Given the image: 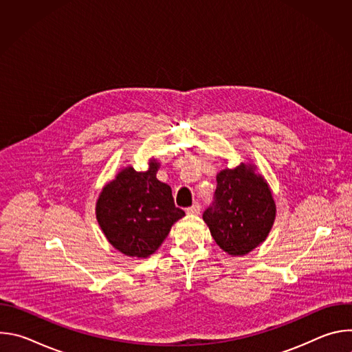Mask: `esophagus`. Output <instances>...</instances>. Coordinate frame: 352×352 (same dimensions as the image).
<instances>
[{"instance_id": "34e87169", "label": "esophagus", "mask_w": 352, "mask_h": 352, "mask_svg": "<svg viewBox=\"0 0 352 352\" xmlns=\"http://www.w3.org/2000/svg\"><path fill=\"white\" fill-rule=\"evenodd\" d=\"M186 213H188V214H192V216H197V214L200 213V205H199V204L192 205L190 208L186 209Z\"/></svg>"}]
</instances>
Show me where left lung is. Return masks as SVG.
Wrapping results in <instances>:
<instances>
[{"label": "left lung", "instance_id": "8db88e82", "mask_svg": "<svg viewBox=\"0 0 352 352\" xmlns=\"http://www.w3.org/2000/svg\"><path fill=\"white\" fill-rule=\"evenodd\" d=\"M214 200L204 213L216 243L231 256H243L269 235L276 219L272 190L255 166L241 163L217 174Z\"/></svg>", "mask_w": 352, "mask_h": 352}]
</instances>
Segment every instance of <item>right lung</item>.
Masks as SVG:
<instances>
[{"label":"right lung","instance_id":"add662e5","mask_svg":"<svg viewBox=\"0 0 352 352\" xmlns=\"http://www.w3.org/2000/svg\"><path fill=\"white\" fill-rule=\"evenodd\" d=\"M160 163L148 162L146 171L122 168L96 204V219L109 242L126 256L155 254L173 224L185 216L174 205L170 185L156 178Z\"/></svg>","mask_w":352,"mask_h":352}]
</instances>
